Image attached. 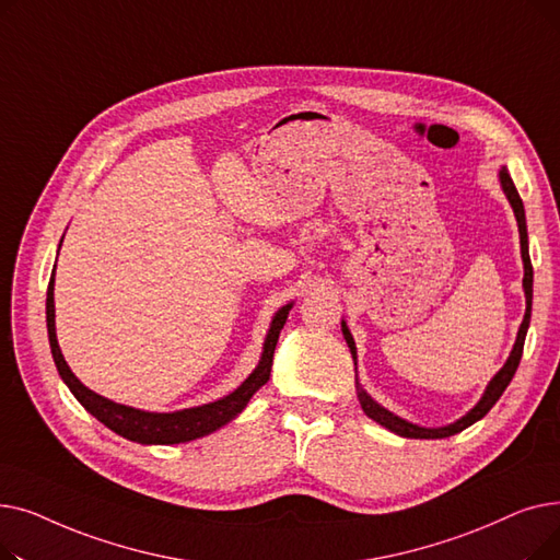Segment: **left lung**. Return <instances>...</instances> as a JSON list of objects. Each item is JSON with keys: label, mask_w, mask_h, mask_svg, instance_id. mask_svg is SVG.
I'll return each mask as SVG.
<instances>
[{"label": "left lung", "mask_w": 560, "mask_h": 560, "mask_svg": "<svg viewBox=\"0 0 560 560\" xmlns=\"http://www.w3.org/2000/svg\"><path fill=\"white\" fill-rule=\"evenodd\" d=\"M499 182H502V188L513 206L515 211V218H517V226H520V245H522V260H524V279H522V285H524V295H526V313H524V319H522V327L517 331V340L513 345V351L511 357L506 361V365L499 370L494 374V378L488 384L481 401L469 410V413L465 418H460L458 422L450 424V427H440V429H424V427H418V424H410L397 416H393L390 410H386L384 406H378L361 386L359 388V401L365 410V416L372 418L374 422H378L381 427L390 429L393 433L397 435H404V438H424V440H433V438H450L454 433H460L463 429H467L469 424H475L477 420H481L488 410L497 404V399L502 397V393L506 390V386L511 384V378L515 376V370L520 365V359H522V349H524V338H526V329H528V322H532V300H534V265H532V258H528V235H526V220H524V206H522V199H520V192L511 179V174L506 167H502V172H499ZM342 336L351 349V359L357 361V345H354V338H351L347 325L342 322Z\"/></svg>", "instance_id": "left-lung-1"}]
</instances>
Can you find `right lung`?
Segmentation results:
<instances>
[{"label":"right lung","mask_w":560,"mask_h":560,"mask_svg":"<svg viewBox=\"0 0 560 560\" xmlns=\"http://www.w3.org/2000/svg\"><path fill=\"white\" fill-rule=\"evenodd\" d=\"M292 308V304L283 306L275 319L268 338H265V347H262V357L258 368L245 378V384L233 390L231 395L213 401V404H203L197 408H186V410H176V413H147V410H138L131 406H122L115 404L93 390H88L81 381L72 374V370L68 368L61 347L56 342V329H54V275L49 279L47 285V334H49V347H51V357L56 363L58 374L68 384V388L72 390V395L81 401V406L93 413L102 424H106L110 431H115L117 435L129 438L133 443H142V445H179V443H188V440L209 435L211 431L224 427L226 422H231L241 410L247 406V401L252 399V395L262 386L268 384L270 378V370H272V357H275V347L279 340V334L285 325L288 311Z\"/></svg>","instance_id":"add662e5"}]
</instances>
